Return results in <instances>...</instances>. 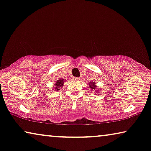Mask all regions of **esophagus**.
Here are the masks:
<instances>
[{
    "mask_svg": "<svg viewBox=\"0 0 151 151\" xmlns=\"http://www.w3.org/2000/svg\"><path fill=\"white\" fill-rule=\"evenodd\" d=\"M73 79L74 80H76V81H78V80H80V78H76V77H74Z\"/></svg>",
    "mask_w": 151,
    "mask_h": 151,
    "instance_id": "34e87169",
    "label": "esophagus"
}]
</instances>
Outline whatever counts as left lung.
Masks as SVG:
<instances>
[{"instance_id": "obj_1", "label": "left lung", "mask_w": 151, "mask_h": 151, "mask_svg": "<svg viewBox=\"0 0 151 151\" xmlns=\"http://www.w3.org/2000/svg\"><path fill=\"white\" fill-rule=\"evenodd\" d=\"M97 84L94 82V81H91V82H88V86L89 88H90L91 91H93L95 92H99V88H97V85H96Z\"/></svg>"}]
</instances>
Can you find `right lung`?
I'll use <instances>...</instances> for the list:
<instances>
[{"instance_id":"1","label":"right lung","mask_w":151,"mask_h":151,"mask_svg":"<svg viewBox=\"0 0 151 151\" xmlns=\"http://www.w3.org/2000/svg\"><path fill=\"white\" fill-rule=\"evenodd\" d=\"M65 82V79H63V78H58V79L56 80L55 85L53 86V91H60V88L64 86Z\"/></svg>"}]
</instances>
